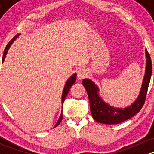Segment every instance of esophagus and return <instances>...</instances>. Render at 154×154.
<instances>
[{"label": "esophagus", "mask_w": 154, "mask_h": 154, "mask_svg": "<svg viewBox=\"0 0 154 154\" xmlns=\"http://www.w3.org/2000/svg\"><path fill=\"white\" fill-rule=\"evenodd\" d=\"M88 71L86 68H81L77 72V79L78 80H82V79L85 78V77H88Z\"/></svg>", "instance_id": "1"}]
</instances>
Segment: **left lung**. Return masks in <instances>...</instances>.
I'll return each mask as SVG.
<instances>
[{
    "label": "left lung",
    "mask_w": 154,
    "mask_h": 154,
    "mask_svg": "<svg viewBox=\"0 0 154 154\" xmlns=\"http://www.w3.org/2000/svg\"><path fill=\"white\" fill-rule=\"evenodd\" d=\"M146 68L142 88L137 99L130 106L125 108H117L103 101L99 95V88L89 79H83V85L86 89L89 100L90 110L93 119L97 122L106 125H116L130 119L137 114L143 106L147 95V88L152 74V63L147 50Z\"/></svg>",
    "instance_id": "left-lung-1"
}]
</instances>
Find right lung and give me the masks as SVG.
Listing matches in <instances>:
<instances>
[{"label": "right lung", "mask_w": 154, "mask_h": 154, "mask_svg": "<svg viewBox=\"0 0 154 154\" xmlns=\"http://www.w3.org/2000/svg\"><path fill=\"white\" fill-rule=\"evenodd\" d=\"M18 35H20L19 33L17 34V35H15V36L14 37V38H12V40H11L10 42H9L8 44H7V45L6 46V48H5V50H4V55H3L2 63H4V60H5L6 56H7V52H8V51H9V49H10V46L12 45V43H13V42L15 41V40L17 38H18ZM76 77H77V74H73V75H71V77H69V79H68L67 81H66V84H65L64 88H63V94H62V104H63V103H64V101H65V99H66V96H67V94H68V91H69L70 88H71V86H72V85L74 84V83H75ZM62 119H63V112H62V114L60 115V118H59V119H58V122H57V123L56 124L55 127H57V126L60 125V122H61Z\"/></svg>", "instance_id": "1"}]
</instances>
